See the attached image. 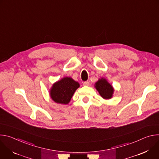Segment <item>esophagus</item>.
Returning <instances> with one entry per match:
<instances>
[{
	"mask_svg": "<svg viewBox=\"0 0 159 159\" xmlns=\"http://www.w3.org/2000/svg\"><path fill=\"white\" fill-rule=\"evenodd\" d=\"M83 85L84 86H89V81H85L83 83Z\"/></svg>",
	"mask_w": 159,
	"mask_h": 159,
	"instance_id": "obj_1",
	"label": "esophagus"
}]
</instances>
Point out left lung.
Returning a JSON list of instances; mask_svg holds the SVG:
<instances>
[{"instance_id":"1","label":"left lung","mask_w":159,"mask_h":159,"mask_svg":"<svg viewBox=\"0 0 159 159\" xmlns=\"http://www.w3.org/2000/svg\"><path fill=\"white\" fill-rule=\"evenodd\" d=\"M94 87L103 99H110L112 98L115 89L106 79L104 77L99 79L95 83Z\"/></svg>"}]
</instances>
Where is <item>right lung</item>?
<instances>
[{"label":"right lung","mask_w":159,"mask_h":159,"mask_svg":"<svg viewBox=\"0 0 159 159\" xmlns=\"http://www.w3.org/2000/svg\"><path fill=\"white\" fill-rule=\"evenodd\" d=\"M79 87L78 82L71 77H65L53 84L50 89V96L56 103L67 104Z\"/></svg>","instance_id":"add662e5"}]
</instances>
